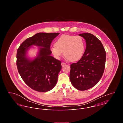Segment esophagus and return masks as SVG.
Instances as JSON below:
<instances>
[{
  "instance_id": "obj_1",
  "label": "esophagus",
  "mask_w": 123,
  "mask_h": 123,
  "mask_svg": "<svg viewBox=\"0 0 123 123\" xmlns=\"http://www.w3.org/2000/svg\"><path fill=\"white\" fill-rule=\"evenodd\" d=\"M61 65H62V66H65V65H66V63H64V62H62V63H61Z\"/></svg>"
}]
</instances>
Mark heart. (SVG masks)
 <instances>
[{
    "label": "heart",
    "instance_id": "1",
    "mask_svg": "<svg viewBox=\"0 0 123 123\" xmlns=\"http://www.w3.org/2000/svg\"><path fill=\"white\" fill-rule=\"evenodd\" d=\"M85 49V43L80 36L63 35L55 41L54 45L51 48L53 56L59 59L63 52L64 57L71 62L80 60L83 56Z\"/></svg>",
    "mask_w": 123,
    "mask_h": 123
}]
</instances>
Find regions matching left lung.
I'll return each instance as SVG.
<instances>
[{
	"label": "left lung",
	"mask_w": 123,
	"mask_h": 123,
	"mask_svg": "<svg viewBox=\"0 0 123 123\" xmlns=\"http://www.w3.org/2000/svg\"><path fill=\"white\" fill-rule=\"evenodd\" d=\"M86 40V48L81 59L70 65V79L74 88L86 90L101 79L105 67L106 53L100 41L90 33L79 35Z\"/></svg>",
	"instance_id": "left-lung-1"
}]
</instances>
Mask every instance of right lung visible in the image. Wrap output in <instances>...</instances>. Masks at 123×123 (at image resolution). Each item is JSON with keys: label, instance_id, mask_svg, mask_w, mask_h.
Masks as SVG:
<instances>
[{"label": "right lung", "instance_id": "obj_1", "mask_svg": "<svg viewBox=\"0 0 123 123\" xmlns=\"http://www.w3.org/2000/svg\"><path fill=\"white\" fill-rule=\"evenodd\" d=\"M60 33H39L24 41L18 48V71L25 83L38 92H47L54 87L62 69L61 62L52 56L50 50L53 40ZM32 45L41 47L33 60L27 57V50Z\"/></svg>", "mask_w": 123, "mask_h": 123}]
</instances>
